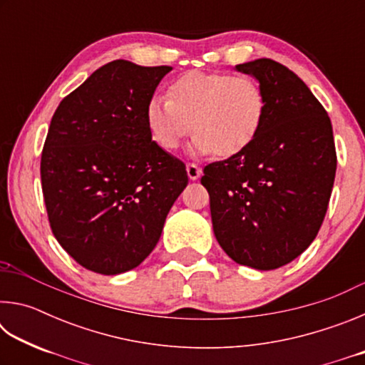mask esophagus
Masks as SVG:
<instances>
[{"mask_svg": "<svg viewBox=\"0 0 365 365\" xmlns=\"http://www.w3.org/2000/svg\"><path fill=\"white\" fill-rule=\"evenodd\" d=\"M187 174H188V177H190V180H197V178L201 177L202 170H201L200 168H197L196 164L188 163V164H187Z\"/></svg>", "mask_w": 365, "mask_h": 365, "instance_id": "34e87169", "label": "esophagus"}]
</instances>
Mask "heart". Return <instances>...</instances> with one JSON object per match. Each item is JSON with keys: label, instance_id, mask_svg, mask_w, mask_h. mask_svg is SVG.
<instances>
[{"label": "heart", "instance_id": "heart-1", "mask_svg": "<svg viewBox=\"0 0 365 365\" xmlns=\"http://www.w3.org/2000/svg\"><path fill=\"white\" fill-rule=\"evenodd\" d=\"M151 138L175 151L195 128V154L232 158L248 150L265 119V95L255 78L191 71L172 80L168 100L151 96L145 109Z\"/></svg>", "mask_w": 365, "mask_h": 365}]
</instances>
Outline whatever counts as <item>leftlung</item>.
<instances>
[{
    "instance_id": "obj_1",
    "label": "left lung",
    "mask_w": 365,
    "mask_h": 365,
    "mask_svg": "<svg viewBox=\"0 0 365 365\" xmlns=\"http://www.w3.org/2000/svg\"><path fill=\"white\" fill-rule=\"evenodd\" d=\"M265 95L248 150L205 168L214 235L235 262L257 270L292 262L317 237L336 172L330 117L302 80L267 58L238 64Z\"/></svg>"
}]
</instances>
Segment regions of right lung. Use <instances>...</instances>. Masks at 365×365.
I'll return each mask as SVG.
<instances>
[{
    "label": "right lung",
    "instance_id": "add662e5",
    "mask_svg": "<svg viewBox=\"0 0 365 365\" xmlns=\"http://www.w3.org/2000/svg\"><path fill=\"white\" fill-rule=\"evenodd\" d=\"M170 66L117 59L67 95L41 151V190L67 255L103 275L132 270L187 187L185 164L151 140L146 103Z\"/></svg>",
    "mask_w": 365,
    "mask_h": 365
}]
</instances>
